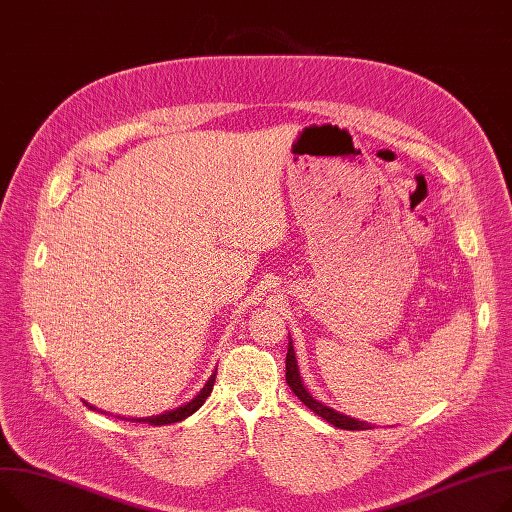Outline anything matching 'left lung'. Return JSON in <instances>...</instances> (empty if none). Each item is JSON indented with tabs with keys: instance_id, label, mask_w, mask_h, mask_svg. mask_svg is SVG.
Here are the masks:
<instances>
[{
	"instance_id": "obj_1",
	"label": "left lung",
	"mask_w": 512,
	"mask_h": 512,
	"mask_svg": "<svg viewBox=\"0 0 512 512\" xmlns=\"http://www.w3.org/2000/svg\"><path fill=\"white\" fill-rule=\"evenodd\" d=\"M285 366H287V372H285L287 384H289V388L295 393V397H297L299 401H302L310 411H314L318 417L326 419V422H328L330 426L341 428V430H372V424L359 422V419H355V417H351V415H345V413H341V411H337V409H333V407H328V405L320 403L318 399H314V397L308 393V388H306L304 382H302V376H299V368H297V359H295V349H293L291 337H289Z\"/></svg>"
}]
</instances>
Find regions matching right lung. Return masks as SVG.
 I'll return each mask as SVG.
<instances>
[{"instance_id": "right-lung-1", "label": "right lung", "mask_w": 512, "mask_h": 512, "mask_svg": "<svg viewBox=\"0 0 512 512\" xmlns=\"http://www.w3.org/2000/svg\"><path fill=\"white\" fill-rule=\"evenodd\" d=\"M215 376H217V370L210 374V378L206 380V384L200 388V393L194 395L188 403L179 405L171 411H165V413H159V415H148V417H124V415H117L122 419H130V422H138V424H150V426H165V424H175V422H182V419H186L188 415H192L194 411H198L202 407V403L206 401V397L210 395V390H213L215 386ZM88 405V403H86ZM90 409H97L93 405H88ZM103 413V411H101Z\"/></svg>"}]
</instances>
